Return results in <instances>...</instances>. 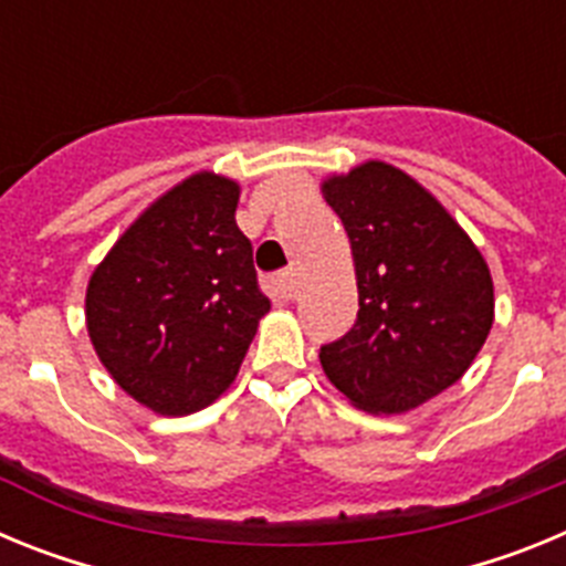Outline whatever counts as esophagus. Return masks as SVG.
Here are the masks:
<instances>
[{"label":"esophagus","instance_id":"esophagus-1","mask_svg":"<svg viewBox=\"0 0 566 566\" xmlns=\"http://www.w3.org/2000/svg\"><path fill=\"white\" fill-rule=\"evenodd\" d=\"M269 294H272L277 303H289L294 297V272H277L274 277H269Z\"/></svg>","mask_w":566,"mask_h":566}]
</instances>
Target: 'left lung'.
<instances>
[{"label":"left lung","instance_id":"left-lung-1","mask_svg":"<svg viewBox=\"0 0 566 566\" xmlns=\"http://www.w3.org/2000/svg\"><path fill=\"white\" fill-rule=\"evenodd\" d=\"M352 240L359 312L319 348L334 388L405 413L457 382L493 326V280L468 234L411 175L368 161L323 184Z\"/></svg>","mask_w":566,"mask_h":566}]
</instances>
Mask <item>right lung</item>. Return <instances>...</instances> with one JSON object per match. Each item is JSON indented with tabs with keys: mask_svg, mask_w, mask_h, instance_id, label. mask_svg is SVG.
<instances>
[{
	"mask_svg": "<svg viewBox=\"0 0 566 566\" xmlns=\"http://www.w3.org/2000/svg\"><path fill=\"white\" fill-rule=\"evenodd\" d=\"M238 184L198 172L122 234L87 286V332L124 391L164 417L232 385L269 297L234 223Z\"/></svg>",
	"mask_w": 566,
	"mask_h": 566,
	"instance_id": "right-lung-1",
	"label": "right lung"
}]
</instances>
